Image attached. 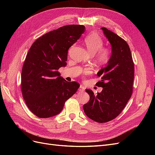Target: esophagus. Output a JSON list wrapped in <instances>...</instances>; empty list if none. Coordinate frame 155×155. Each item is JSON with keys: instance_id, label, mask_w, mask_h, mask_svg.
<instances>
[{"instance_id": "34e87169", "label": "esophagus", "mask_w": 155, "mask_h": 155, "mask_svg": "<svg viewBox=\"0 0 155 155\" xmlns=\"http://www.w3.org/2000/svg\"><path fill=\"white\" fill-rule=\"evenodd\" d=\"M79 91L80 92H84V91H85V87H84L82 85H81L79 88Z\"/></svg>"}]
</instances>
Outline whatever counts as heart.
<instances>
[{
	"instance_id": "b5f03b06",
	"label": "heart",
	"mask_w": 155,
	"mask_h": 155,
	"mask_svg": "<svg viewBox=\"0 0 155 155\" xmlns=\"http://www.w3.org/2000/svg\"><path fill=\"white\" fill-rule=\"evenodd\" d=\"M88 51L91 54H95L94 59L100 64H107L111 58V50L109 48L103 47L104 41L96 33L88 35L85 40ZM92 72L91 68H85L83 71L85 74H90Z\"/></svg>"
}]
</instances>
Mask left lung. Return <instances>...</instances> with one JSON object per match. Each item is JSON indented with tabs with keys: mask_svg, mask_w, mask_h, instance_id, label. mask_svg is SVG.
<instances>
[{
	"mask_svg": "<svg viewBox=\"0 0 155 155\" xmlns=\"http://www.w3.org/2000/svg\"><path fill=\"white\" fill-rule=\"evenodd\" d=\"M101 29L111 45V58L107 67L97 74L101 80L96 85L102 87V91L94 94L90 89H86L90 100L83 105V110L89 118L98 123H105L116 118L130 98L134 67L127 42L106 28Z\"/></svg>",
	"mask_w": 155,
	"mask_h": 155,
	"instance_id": "1",
	"label": "left lung"
}]
</instances>
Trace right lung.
Here are the masks:
<instances>
[{"label":"right lung","mask_w":155,"mask_h":155,"mask_svg":"<svg viewBox=\"0 0 155 155\" xmlns=\"http://www.w3.org/2000/svg\"><path fill=\"white\" fill-rule=\"evenodd\" d=\"M85 26L70 25L40 37L30 47L23 64L21 91L27 107L39 118L58 114L79 84L68 82L58 70L66 66L68 50L85 31Z\"/></svg>","instance_id":"add662e5"}]
</instances>
